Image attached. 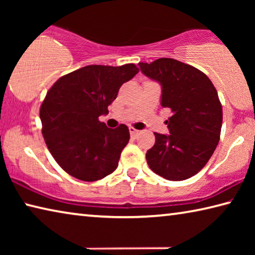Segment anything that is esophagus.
I'll use <instances>...</instances> for the list:
<instances>
[{
	"label": "esophagus",
	"instance_id": "esophagus-1",
	"mask_svg": "<svg viewBox=\"0 0 255 255\" xmlns=\"http://www.w3.org/2000/svg\"><path fill=\"white\" fill-rule=\"evenodd\" d=\"M129 132H130V135L132 136V137H136L137 135H138V131L137 129H135V128H132V127H129Z\"/></svg>",
	"mask_w": 255,
	"mask_h": 255
}]
</instances>
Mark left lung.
<instances>
[{"instance_id": "left-lung-1", "label": "left lung", "mask_w": 255, "mask_h": 255, "mask_svg": "<svg viewBox=\"0 0 255 255\" xmlns=\"http://www.w3.org/2000/svg\"><path fill=\"white\" fill-rule=\"evenodd\" d=\"M162 88L161 106L169 108L170 135L154 132L146 153L149 169L162 178L182 181L197 174L214 154L221 137L223 110L214 84L205 73L172 58L138 63Z\"/></svg>"}]
</instances>
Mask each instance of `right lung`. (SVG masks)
I'll list each match as a JSON object with an SVG mask.
<instances>
[{
	"mask_svg": "<svg viewBox=\"0 0 255 255\" xmlns=\"http://www.w3.org/2000/svg\"><path fill=\"white\" fill-rule=\"evenodd\" d=\"M138 73L133 64L89 65L60 77L40 107L42 136L62 169L82 181H97L118 166L128 144L126 125L111 129L99 122L124 83Z\"/></svg>",
	"mask_w": 255,
	"mask_h": 255,
	"instance_id": "1",
	"label": "right lung"
}]
</instances>
